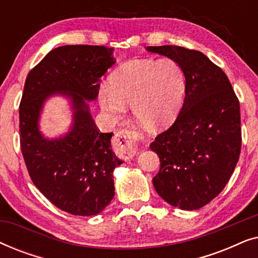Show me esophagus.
<instances>
[{
	"mask_svg": "<svg viewBox=\"0 0 258 258\" xmlns=\"http://www.w3.org/2000/svg\"><path fill=\"white\" fill-rule=\"evenodd\" d=\"M139 133L134 129H123L117 133L115 139V148L117 154L124 160H132L137 153Z\"/></svg>",
	"mask_w": 258,
	"mask_h": 258,
	"instance_id": "34e87169",
	"label": "esophagus"
}]
</instances>
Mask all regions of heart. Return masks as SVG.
Here are the masks:
<instances>
[{"instance_id":"heart-1","label":"heart","mask_w":258,"mask_h":258,"mask_svg":"<svg viewBox=\"0 0 258 258\" xmlns=\"http://www.w3.org/2000/svg\"><path fill=\"white\" fill-rule=\"evenodd\" d=\"M184 90V73L174 59H133L112 73L110 88H100L98 101L114 118L122 117L130 105L141 124L156 129L176 118Z\"/></svg>"}]
</instances>
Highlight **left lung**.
Returning <instances> with one entry per match:
<instances>
[{
  "label": "left lung",
  "mask_w": 258,
  "mask_h": 258,
  "mask_svg": "<svg viewBox=\"0 0 258 258\" xmlns=\"http://www.w3.org/2000/svg\"><path fill=\"white\" fill-rule=\"evenodd\" d=\"M147 50L174 59L185 76L177 118L150 144L161 163L154 188L172 207L200 209L223 190L238 162V98L223 70L201 51L178 45Z\"/></svg>",
  "instance_id": "obj_1"
}]
</instances>
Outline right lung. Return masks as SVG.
Segmentation results:
<instances>
[{
  "label": "right lung",
  "instance_id": "right-lung-1",
  "mask_svg": "<svg viewBox=\"0 0 258 258\" xmlns=\"http://www.w3.org/2000/svg\"><path fill=\"white\" fill-rule=\"evenodd\" d=\"M112 48L63 45L28 74L20 103V143L36 188L58 209L79 216L100 214L115 195L112 171L123 161L111 150L112 133H101L87 101L115 63ZM59 93L72 101L74 123L64 138L49 140L38 130L45 100Z\"/></svg>",
  "mask_w": 258,
  "mask_h": 258
}]
</instances>
